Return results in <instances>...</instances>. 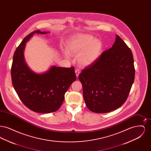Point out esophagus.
I'll use <instances>...</instances> for the list:
<instances>
[{"instance_id": "obj_1", "label": "esophagus", "mask_w": 151, "mask_h": 151, "mask_svg": "<svg viewBox=\"0 0 151 151\" xmlns=\"http://www.w3.org/2000/svg\"><path fill=\"white\" fill-rule=\"evenodd\" d=\"M80 70H78V69H76V70H75V73H76V76H77V78H78L79 77V74H80Z\"/></svg>"}]
</instances>
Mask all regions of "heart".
Returning <instances> with one entry per match:
<instances>
[{
  "label": "heart",
  "mask_w": 151,
  "mask_h": 151,
  "mask_svg": "<svg viewBox=\"0 0 151 151\" xmlns=\"http://www.w3.org/2000/svg\"><path fill=\"white\" fill-rule=\"evenodd\" d=\"M66 49L70 54L78 55L77 60L80 65L89 66L100 57L102 44L99 39L92 36L81 34L70 38L66 43ZM68 53H65L67 58L70 57Z\"/></svg>",
  "instance_id": "b5f03b06"
}]
</instances>
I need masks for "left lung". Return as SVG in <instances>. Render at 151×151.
Listing matches in <instances>:
<instances>
[{
	"instance_id": "8db88e82",
	"label": "left lung",
	"mask_w": 151,
	"mask_h": 151,
	"mask_svg": "<svg viewBox=\"0 0 151 151\" xmlns=\"http://www.w3.org/2000/svg\"><path fill=\"white\" fill-rule=\"evenodd\" d=\"M135 78L131 50L116 35L111 48L79 75L87 108L96 113H106L125 102Z\"/></svg>"
}]
</instances>
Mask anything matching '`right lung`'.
Returning a JSON list of instances; mask_svg holds the SVG:
<instances>
[{
    "mask_svg": "<svg viewBox=\"0 0 151 151\" xmlns=\"http://www.w3.org/2000/svg\"><path fill=\"white\" fill-rule=\"evenodd\" d=\"M49 32L37 30L24 38L15 51L11 67V78L14 90L22 103L30 110L50 113L61 106L65 94L76 80L74 67L51 66L45 72L38 73L30 70L25 61L26 43L33 35Z\"/></svg>",
    "mask_w": 151,
    "mask_h": 151,
    "instance_id": "1",
    "label": "right lung"
}]
</instances>
